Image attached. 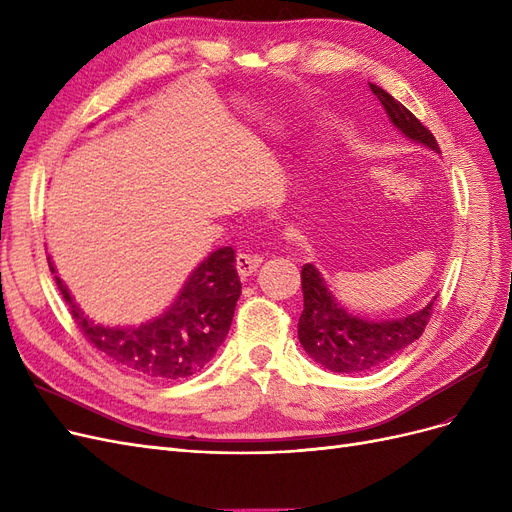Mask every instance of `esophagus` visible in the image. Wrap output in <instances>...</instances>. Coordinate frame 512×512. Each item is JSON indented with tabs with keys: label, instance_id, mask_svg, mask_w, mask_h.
Here are the masks:
<instances>
[{
	"label": "esophagus",
	"instance_id": "esophagus-1",
	"mask_svg": "<svg viewBox=\"0 0 512 512\" xmlns=\"http://www.w3.org/2000/svg\"><path fill=\"white\" fill-rule=\"evenodd\" d=\"M261 261H263V257H259V255L240 253V255L236 257V268H238V274H240L242 278L251 276L253 272H257V268L261 266Z\"/></svg>",
	"mask_w": 512,
	"mask_h": 512
}]
</instances>
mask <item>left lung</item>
<instances>
[{
	"instance_id": "1",
	"label": "left lung",
	"mask_w": 512,
	"mask_h": 512,
	"mask_svg": "<svg viewBox=\"0 0 512 512\" xmlns=\"http://www.w3.org/2000/svg\"><path fill=\"white\" fill-rule=\"evenodd\" d=\"M370 89L383 104L391 125L404 138L440 153L432 131L415 114L378 85L370 82ZM302 293L304 310L298 323V338L304 351L325 370L340 374L368 372L387 364L423 334L434 306V300H430L423 308L395 319L361 317L329 291L323 274L312 263H304L302 268Z\"/></svg>"
}]
</instances>
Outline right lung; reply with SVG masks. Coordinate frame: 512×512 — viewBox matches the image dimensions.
I'll list each match as a JSON object with an SVG mask.
<instances>
[{
  "label": "right lung",
  "mask_w": 512,
  "mask_h": 512,
  "mask_svg": "<svg viewBox=\"0 0 512 512\" xmlns=\"http://www.w3.org/2000/svg\"><path fill=\"white\" fill-rule=\"evenodd\" d=\"M48 266L57 274L51 257ZM55 278L74 321L95 349L117 368L155 383L187 378L208 364L229 332L242 291L232 246L204 257L174 302L138 325L95 323L74 302L63 280Z\"/></svg>",
  "instance_id": "right-lung-1"
}]
</instances>
